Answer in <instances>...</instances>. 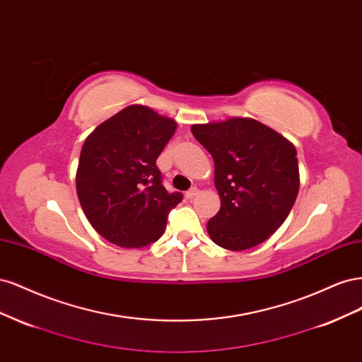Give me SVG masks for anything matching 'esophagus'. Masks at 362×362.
Segmentation results:
<instances>
[{
  "label": "esophagus",
  "instance_id": "esophagus-1",
  "mask_svg": "<svg viewBox=\"0 0 362 362\" xmlns=\"http://www.w3.org/2000/svg\"><path fill=\"white\" fill-rule=\"evenodd\" d=\"M199 194V189L198 187H192L189 192H185V198L187 199H193L194 196Z\"/></svg>",
  "mask_w": 362,
  "mask_h": 362
}]
</instances>
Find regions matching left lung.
<instances>
[{
    "label": "left lung",
    "instance_id": "obj_1",
    "mask_svg": "<svg viewBox=\"0 0 362 362\" xmlns=\"http://www.w3.org/2000/svg\"><path fill=\"white\" fill-rule=\"evenodd\" d=\"M214 160L221 210L206 223L228 250L267 240L290 214L299 192L298 152L291 141L255 119L231 117L192 127Z\"/></svg>",
    "mask_w": 362,
    "mask_h": 362
}]
</instances>
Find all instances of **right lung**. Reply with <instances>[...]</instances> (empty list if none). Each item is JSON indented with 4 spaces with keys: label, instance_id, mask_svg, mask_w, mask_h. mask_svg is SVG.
Masks as SVG:
<instances>
[{
    "label": "right lung",
    "instance_id": "1",
    "mask_svg": "<svg viewBox=\"0 0 362 362\" xmlns=\"http://www.w3.org/2000/svg\"><path fill=\"white\" fill-rule=\"evenodd\" d=\"M177 129L173 119L145 105H128L98 125L86 139L76 194L87 221L108 242L144 247L166 229L180 192L161 184L157 158Z\"/></svg>",
    "mask_w": 362,
    "mask_h": 362
}]
</instances>
